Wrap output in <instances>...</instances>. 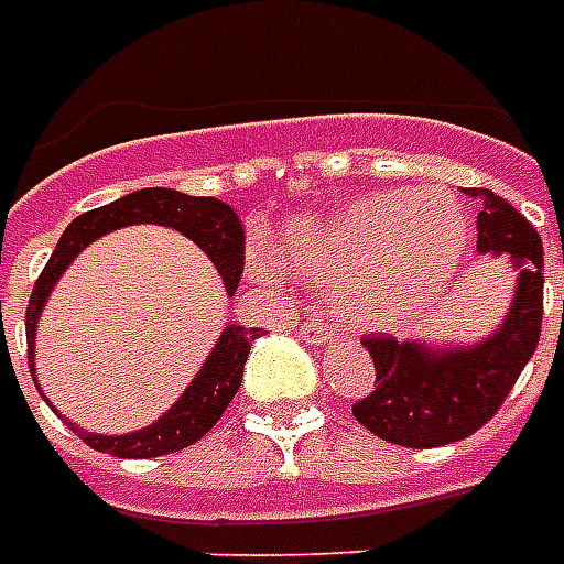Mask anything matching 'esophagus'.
<instances>
[{
  "label": "esophagus",
  "instance_id": "1",
  "mask_svg": "<svg viewBox=\"0 0 564 564\" xmlns=\"http://www.w3.org/2000/svg\"><path fill=\"white\" fill-rule=\"evenodd\" d=\"M299 334L304 336V343H310V345H330L336 339V336L330 334V330H327V327L322 325L318 318H313V322H304V325L299 327Z\"/></svg>",
  "mask_w": 564,
  "mask_h": 564
}]
</instances>
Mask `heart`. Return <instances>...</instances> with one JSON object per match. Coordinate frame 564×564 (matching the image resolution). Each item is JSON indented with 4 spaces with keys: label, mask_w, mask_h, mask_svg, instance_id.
I'll return each instance as SVG.
<instances>
[{
    "label": "heart",
    "mask_w": 564,
    "mask_h": 564,
    "mask_svg": "<svg viewBox=\"0 0 564 564\" xmlns=\"http://www.w3.org/2000/svg\"><path fill=\"white\" fill-rule=\"evenodd\" d=\"M468 219L445 193H386L354 198L325 219L286 230L283 254L299 274L348 290L345 313L360 327H394L445 295L468 251ZM260 278H278L257 260Z\"/></svg>",
    "instance_id": "1"
}]
</instances>
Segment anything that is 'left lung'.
<instances>
[{
	"label": "left lung",
	"instance_id": "left-lung-1",
	"mask_svg": "<svg viewBox=\"0 0 564 564\" xmlns=\"http://www.w3.org/2000/svg\"><path fill=\"white\" fill-rule=\"evenodd\" d=\"M477 251L516 269V295L489 336L477 343H427L369 336L375 392L354 403V419L403 447H438L468 438L500 410L542 336V239L521 213L491 189H474Z\"/></svg>",
	"mask_w": 564,
	"mask_h": 564
}]
</instances>
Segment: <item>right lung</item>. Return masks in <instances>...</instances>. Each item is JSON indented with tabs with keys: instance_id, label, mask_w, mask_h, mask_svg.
Here are the masks:
<instances>
[{
	"instance_id": "add662e5",
	"label": "right lung",
	"mask_w": 564,
	"mask_h": 564,
	"mask_svg": "<svg viewBox=\"0 0 564 564\" xmlns=\"http://www.w3.org/2000/svg\"><path fill=\"white\" fill-rule=\"evenodd\" d=\"M128 225H163V228L184 234L219 269L228 299L237 292L242 263H246V230H242V221L230 204L219 202L213 195H187L178 193V189L145 187L122 195L105 207L82 213L78 219L66 225V230L57 239L46 269L40 272L37 283L31 290L29 310H25V343H29V369L34 375V383H37L34 343H37V325L48 295L84 248L110 230L128 228ZM257 336H263L260 327L225 325L213 351L207 354V360L202 362L198 375L189 380L184 394L149 427L126 433V436H105V433H87L69 419L64 421L84 445L96 447L101 454L122 456V459H152V456L184 451L187 445L198 442L221 419V412L228 410V403L234 401V394L242 383V369H246L248 351H251V343Z\"/></svg>"
}]
</instances>
